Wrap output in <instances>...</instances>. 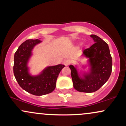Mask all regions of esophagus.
Wrapping results in <instances>:
<instances>
[{"instance_id":"34e87169","label":"esophagus","mask_w":126,"mask_h":126,"mask_svg":"<svg viewBox=\"0 0 126 126\" xmlns=\"http://www.w3.org/2000/svg\"><path fill=\"white\" fill-rule=\"evenodd\" d=\"M71 63H72V61L70 60V59H65L64 60V64L66 66H69V64H71Z\"/></svg>"}]
</instances>
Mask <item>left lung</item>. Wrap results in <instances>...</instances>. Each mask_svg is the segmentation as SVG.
<instances>
[{
	"label": "left lung",
	"instance_id": "1",
	"mask_svg": "<svg viewBox=\"0 0 126 126\" xmlns=\"http://www.w3.org/2000/svg\"><path fill=\"white\" fill-rule=\"evenodd\" d=\"M95 43L83 51L82 56L88 58L89 70L79 74L77 68L71 70L73 87L79 92L91 93L96 91L108 80L112 71V57L107 43L96 35H91ZM85 67V66H84ZM82 73V72H80Z\"/></svg>",
	"mask_w": 126,
	"mask_h": 126
}]
</instances>
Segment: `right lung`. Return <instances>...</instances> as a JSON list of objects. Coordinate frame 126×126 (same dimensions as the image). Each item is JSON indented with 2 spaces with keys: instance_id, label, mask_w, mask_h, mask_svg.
Here are the masks:
<instances>
[{
  "instance_id": "1",
  "label": "right lung",
  "mask_w": 126,
  "mask_h": 126,
  "mask_svg": "<svg viewBox=\"0 0 126 126\" xmlns=\"http://www.w3.org/2000/svg\"><path fill=\"white\" fill-rule=\"evenodd\" d=\"M41 42L38 39L26 40L14 55V73L16 80L23 89L37 96L48 94L54 90L59 74L64 67L62 64L48 66L35 76L29 73L28 63L32 56V50Z\"/></svg>"
}]
</instances>
